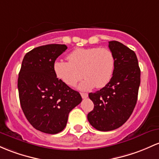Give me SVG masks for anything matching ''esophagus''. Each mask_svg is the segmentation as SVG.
<instances>
[{"label": "esophagus", "instance_id": "esophagus-1", "mask_svg": "<svg viewBox=\"0 0 159 159\" xmlns=\"http://www.w3.org/2000/svg\"><path fill=\"white\" fill-rule=\"evenodd\" d=\"M81 97H82L83 99H86L87 97H88V94L87 93H81Z\"/></svg>", "mask_w": 159, "mask_h": 159}]
</instances>
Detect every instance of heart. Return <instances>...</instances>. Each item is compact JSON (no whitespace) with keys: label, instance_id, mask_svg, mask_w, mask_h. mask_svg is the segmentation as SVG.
<instances>
[{"label":"heart","instance_id":"obj_1","mask_svg":"<svg viewBox=\"0 0 159 159\" xmlns=\"http://www.w3.org/2000/svg\"><path fill=\"white\" fill-rule=\"evenodd\" d=\"M68 62L57 60L53 63L56 76L62 83L74 87L81 78V90L102 88L111 81L114 74L116 60L108 48H78L67 56ZM83 75H81V73Z\"/></svg>","mask_w":159,"mask_h":159}]
</instances>
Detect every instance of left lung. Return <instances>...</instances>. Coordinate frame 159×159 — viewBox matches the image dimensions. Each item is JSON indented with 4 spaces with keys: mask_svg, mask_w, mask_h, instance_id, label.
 Segmentation results:
<instances>
[{
    "mask_svg": "<svg viewBox=\"0 0 159 159\" xmlns=\"http://www.w3.org/2000/svg\"><path fill=\"white\" fill-rule=\"evenodd\" d=\"M116 60L114 74L104 88L89 93L94 108L88 113L90 125L100 131H109L123 125L130 118L137 101L140 69L132 50L116 41L109 42Z\"/></svg>",
    "mask_w": 159,
    "mask_h": 159,
    "instance_id": "obj_1",
    "label": "left lung"
}]
</instances>
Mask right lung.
Listing matches in <instances>:
<instances>
[{
  "mask_svg": "<svg viewBox=\"0 0 159 159\" xmlns=\"http://www.w3.org/2000/svg\"><path fill=\"white\" fill-rule=\"evenodd\" d=\"M66 49L56 43L34 48L25 55L19 73L21 107L29 123L43 133L62 131L69 113L82 100L54 73L53 63Z\"/></svg>",
  "mask_w": 159,
  "mask_h": 159,
  "instance_id": "right-lung-1",
  "label": "right lung"
}]
</instances>
